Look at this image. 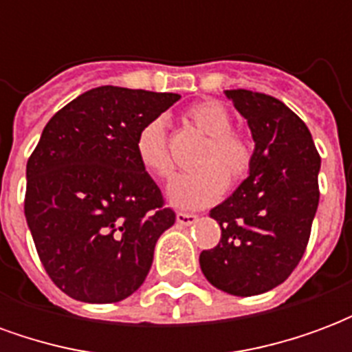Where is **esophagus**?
I'll return each instance as SVG.
<instances>
[{
    "label": "esophagus",
    "mask_w": 352,
    "mask_h": 352,
    "mask_svg": "<svg viewBox=\"0 0 352 352\" xmlns=\"http://www.w3.org/2000/svg\"><path fill=\"white\" fill-rule=\"evenodd\" d=\"M175 221L179 226H190V224H194V222L198 221V217L192 213H177Z\"/></svg>",
    "instance_id": "34e87169"
}]
</instances>
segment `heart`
Segmentation results:
<instances>
[{
  "mask_svg": "<svg viewBox=\"0 0 352 352\" xmlns=\"http://www.w3.org/2000/svg\"><path fill=\"white\" fill-rule=\"evenodd\" d=\"M186 120L207 135L201 148L198 168L192 173L175 177L168 186L169 201L183 209H201L221 198L228 177L239 181L251 168L252 151L249 141L239 131L230 130L228 109L214 100L192 103L184 111ZM135 156L141 168L156 179L171 175V158L166 145V124L162 118H153L141 126L135 138Z\"/></svg>",
  "mask_w": 352,
  "mask_h": 352,
  "instance_id": "obj_1",
  "label": "heart"
}]
</instances>
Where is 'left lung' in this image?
<instances>
[{"label":"left lung","instance_id":"8db88e82","mask_svg":"<svg viewBox=\"0 0 352 352\" xmlns=\"http://www.w3.org/2000/svg\"><path fill=\"white\" fill-rule=\"evenodd\" d=\"M251 128L249 177L211 209L221 241L199 254L206 279L234 296L272 290L302 260L318 207V156L311 131L283 101L251 90H226Z\"/></svg>","mask_w":352,"mask_h":352}]
</instances>
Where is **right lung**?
<instances>
[{
	"label": "right lung",
	"instance_id": "1",
	"mask_svg": "<svg viewBox=\"0 0 352 352\" xmlns=\"http://www.w3.org/2000/svg\"><path fill=\"white\" fill-rule=\"evenodd\" d=\"M179 100L98 87L45 126L26 166L24 214L49 277L73 300L120 302L143 285L175 213L141 168L135 138Z\"/></svg>",
	"mask_w": 352,
	"mask_h": 352
}]
</instances>
